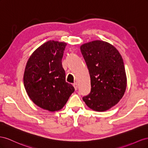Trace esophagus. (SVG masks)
I'll list each match as a JSON object with an SVG mask.
<instances>
[{"label": "esophagus", "mask_w": 148, "mask_h": 148, "mask_svg": "<svg viewBox=\"0 0 148 148\" xmlns=\"http://www.w3.org/2000/svg\"><path fill=\"white\" fill-rule=\"evenodd\" d=\"M73 86H74V88H75V90H77V89L78 86H77V82H74V83L73 84Z\"/></svg>", "instance_id": "34e87169"}]
</instances>
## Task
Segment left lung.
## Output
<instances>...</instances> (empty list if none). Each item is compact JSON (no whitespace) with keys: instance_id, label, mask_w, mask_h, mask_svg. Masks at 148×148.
Segmentation results:
<instances>
[{"instance_id":"obj_1","label":"left lung","mask_w":148,"mask_h":148,"mask_svg":"<svg viewBox=\"0 0 148 148\" xmlns=\"http://www.w3.org/2000/svg\"><path fill=\"white\" fill-rule=\"evenodd\" d=\"M80 49L91 81L90 93L83 100L93 110L107 111L119 102L126 90L123 58L115 46L102 40L82 44Z\"/></svg>"}]
</instances>
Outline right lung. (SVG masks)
<instances>
[{
  "label": "right lung",
  "mask_w": 148,
  "mask_h": 148,
  "mask_svg": "<svg viewBox=\"0 0 148 148\" xmlns=\"http://www.w3.org/2000/svg\"><path fill=\"white\" fill-rule=\"evenodd\" d=\"M67 43L49 40L29 57L23 74L25 88L38 107L49 112L61 110L74 88L66 82L62 58Z\"/></svg>",
  "instance_id": "obj_1"
}]
</instances>
